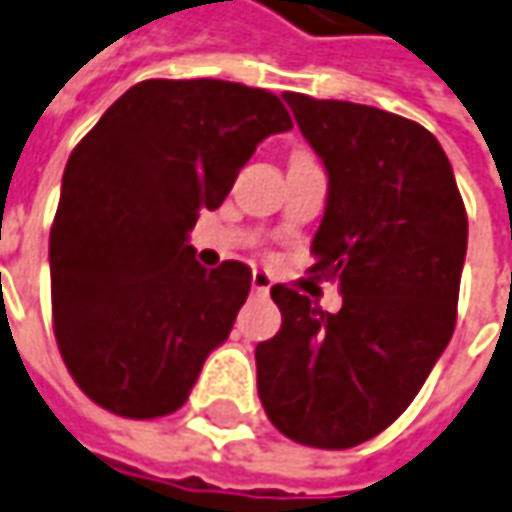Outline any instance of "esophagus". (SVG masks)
Listing matches in <instances>:
<instances>
[{
  "label": "esophagus",
  "instance_id": "1",
  "mask_svg": "<svg viewBox=\"0 0 512 512\" xmlns=\"http://www.w3.org/2000/svg\"><path fill=\"white\" fill-rule=\"evenodd\" d=\"M250 284H253V290H256V293H267V290L273 287V279H270L264 270H253V279H250Z\"/></svg>",
  "mask_w": 512,
  "mask_h": 512
}]
</instances>
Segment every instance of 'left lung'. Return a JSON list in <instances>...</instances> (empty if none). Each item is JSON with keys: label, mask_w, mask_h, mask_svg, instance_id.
<instances>
[{"label": "left lung", "mask_w": 512, "mask_h": 512, "mask_svg": "<svg viewBox=\"0 0 512 512\" xmlns=\"http://www.w3.org/2000/svg\"><path fill=\"white\" fill-rule=\"evenodd\" d=\"M284 101L329 174L310 270L338 281L344 304L270 290L281 329L256 346L259 400L284 437L341 451L389 428L451 341L468 214L425 126L301 92Z\"/></svg>", "instance_id": "1"}]
</instances>
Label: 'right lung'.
Wrapping results in <instances>:
<instances>
[{"mask_svg": "<svg viewBox=\"0 0 512 512\" xmlns=\"http://www.w3.org/2000/svg\"><path fill=\"white\" fill-rule=\"evenodd\" d=\"M293 129L267 89L152 78L72 149L50 228L53 329L92 403L129 420L183 406L231 335L250 267L205 270L188 231L228 197L264 137Z\"/></svg>", "mask_w": 512, "mask_h": 512, "instance_id": "add662e5", "label": "right lung"}]
</instances>
